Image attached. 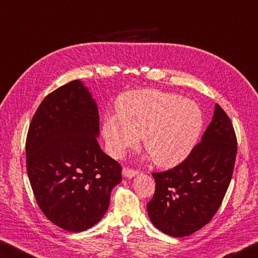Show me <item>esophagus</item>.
<instances>
[{
  "label": "esophagus",
  "instance_id": "34e87169",
  "mask_svg": "<svg viewBox=\"0 0 258 258\" xmlns=\"http://www.w3.org/2000/svg\"><path fill=\"white\" fill-rule=\"evenodd\" d=\"M122 174H123L124 178L132 179L134 177H136V175L138 174V171L129 169V168H123V170H122Z\"/></svg>",
  "mask_w": 258,
  "mask_h": 258
}]
</instances>
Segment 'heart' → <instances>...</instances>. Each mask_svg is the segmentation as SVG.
I'll use <instances>...</instances> for the list:
<instances>
[{"label":"heart","instance_id":"heart-1","mask_svg":"<svg viewBox=\"0 0 258 258\" xmlns=\"http://www.w3.org/2000/svg\"><path fill=\"white\" fill-rule=\"evenodd\" d=\"M116 112L103 123L108 153L120 157L143 136L144 148L161 168H173L186 160L204 128V113L198 104L159 90L123 94Z\"/></svg>","mask_w":258,"mask_h":258}]
</instances>
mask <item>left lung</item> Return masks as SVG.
I'll list each match as a JSON object with an SVG mask.
<instances>
[{"mask_svg":"<svg viewBox=\"0 0 258 258\" xmlns=\"http://www.w3.org/2000/svg\"><path fill=\"white\" fill-rule=\"evenodd\" d=\"M236 155L233 125L215 104L213 119L190 155L173 169L152 173L156 186L147 213L154 227L181 238L209 223L228 190Z\"/></svg>","mask_w":258,"mask_h":258,"instance_id":"1","label":"left lung"}]
</instances>
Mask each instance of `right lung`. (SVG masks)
I'll return each instance as SVG.
<instances>
[{"label":"right lung","instance_id":"add662e5","mask_svg":"<svg viewBox=\"0 0 258 258\" xmlns=\"http://www.w3.org/2000/svg\"><path fill=\"white\" fill-rule=\"evenodd\" d=\"M97 103L83 81L48 94L30 122L27 172L39 209L52 223L83 232L102 220L121 166L98 145Z\"/></svg>","mask_w":258,"mask_h":258}]
</instances>
